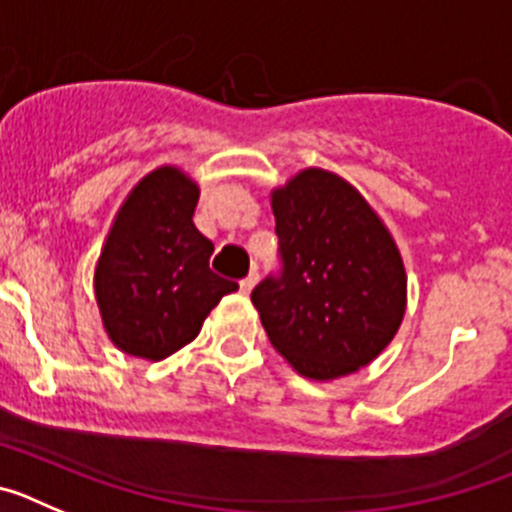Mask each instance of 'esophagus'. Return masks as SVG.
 <instances>
[{
    "label": "esophagus",
    "instance_id": "34e87169",
    "mask_svg": "<svg viewBox=\"0 0 512 512\" xmlns=\"http://www.w3.org/2000/svg\"><path fill=\"white\" fill-rule=\"evenodd\" d=\"M256 282H259V271H251V274H248V277L241 282L243 295H251L253 287H256Z\"/></svg>",
    "mask_w": 512,
    "mask_h": 512
}]
</instances>
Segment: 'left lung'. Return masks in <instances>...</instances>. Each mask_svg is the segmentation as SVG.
<instances>
[{
  "label": "left lung",
  "instance_id": "8db88e82",
  "mask_svg": "<svg viewBox=\"0 0 512 512\" xmlns=\"http://www.w3.org/2000/svg\"><path fill=\"white\" fill-rule=\"evenodd\" d=\"M284 271L251 292L271 346L300 377L333 382L390 346L408 307L402 253L364 194L328 169L271 189Z\"/></svg>",
  "mask_w": 512,
  "mask_h": 512
}]
</instances>
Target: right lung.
Segmentation results:
<instances>
[{
    "mask_svg": "<svg viewBox=\"0 0 512 512\" xmlns=\"http://www.w3.org/2000/svg\"><path fill=\"white\" fill-rule=\"evenodd\" d=\"M200 184L179 166L148 171L122 200L94 266V300L115 348L161 361L200 336L238 284L210 271L215 251L192 215Z\"/></svg>",
    "mask_w": 512,
    "mask_h": 512,
    "instance_id": "obj_1",
    "label": "right lung"
}]
</instances>
